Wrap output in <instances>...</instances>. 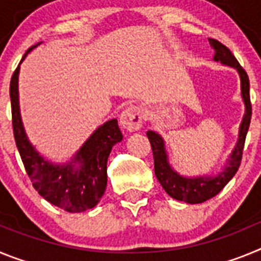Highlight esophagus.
Returning a JSON list of instances; mask_svg holds the SVG:
<instances>
[{
    "label": "esophagus",
    "instance_id": "34e87169",
    "mask_svg": "<svg viewBox=\"0 0 261 261\" xmlns=\"http://www.w3.org/2000/svg\"><path fill=\"white\" fill-rule=\"evenodd\" d=\"M144 123V115L141 108L137 106H130L125 108L120 115V125L129 132H135L142 126Z\"/></svg>",
    "mask_w": 261,
    "mask_h": 261
}]
</instances>
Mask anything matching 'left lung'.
I'll return each mask as SVG.
<instances>
[{
    "label": "left lung",
    "mask_w": 261,
    "mask_h": 261,
    "mask_svg": "<svg viewBox=\"0 0 261 261\" xmlns=\"http://www.w3.org/2000/svg\"><path fill=\"white\" fill-rule=\"evenodd\" d=\"M209 44L214 49V61L231 66L238 70L239 77H241L242 98H243L244 107H246L243 120L239 126L238 141H237L234 150L230 154L229 162L226 163L223 171L217 176H181L175 170H172L168 163L167 151H166L163 138L153 130L146 132L151 145V150H153L154 172H155L156 179L163 187V190L168 193V196H171L172 199L179 200V201L188 202V204H200V202H204L214 197L223 190V187L237 174L239 166H241L244 141H246V136H247L251 123V115H252L250 100V80H248L246 70L242 68L238 60L235 59L231 50L222 43L216 39H209Z\"/></svg>",
    "instance_id": "obj_1"
}]
</instances>
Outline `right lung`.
<instances>
[{"instance_id":"1","label":"right lung","mask_w":261,"mask_h":261,"mask_svg":"<svg viewBox=\"0 0 261 261\" xmlns=\"http://www.w3.org/2000/svg\"><path fill=\"white\" fill-rule=\"evenodd\" d=\"M36 45L27 49L20 62ZM20 62L10 81L11 116L15 144L32 186L47 201L69 213L94 208L107 187L108 155L112 146L123 140L117 120L112 119L99 126L69 163L48 162L29 141L20 119L18 96Z\"/></svg>"}]
</instances>
